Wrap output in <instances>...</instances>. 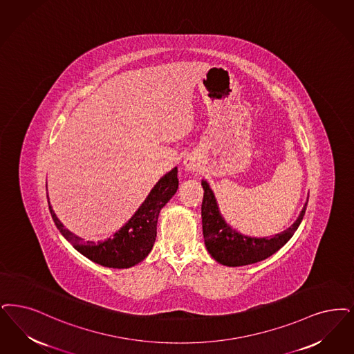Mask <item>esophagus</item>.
<instances>
[{
	"instance_id": "obj_1",
	"label": "esophagus",
	"mask_w": 354,
	"mask_h": 354,
	"mask_svg": "<svg viewBox=\"0 0 354 354\" xmlns=\"http://www.w3.org/2000/svg\"><path fill=\"white\" fill-rule=\"evenodd\" d=\"M184 167H185V170L198 171V163L194 158L189 156V158H187V159L184 160Z\"/></svg>"
}]
</instances>
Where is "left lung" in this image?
I'll use <instances>...</instances> for the list:
<instances>
[{
    "instance_id": "left-lung-1",
    "label": "left lung",
    "mask_w": 354,
    "mask_h": 354,
    "mask_svg": "<svg viewBox=\"0 0 354 354\" xmlns=\"http://www.w3.org/2000/svg\"><path fill=\"white\" fill-rule=\"evenodd\" d=\"M201 185L204 189V198L201 204V223L207 250L218 263L230 268L252 265L277 253L294 236L295 230L304 217L308 203L307 200L297 221L286 230L270 237H250L227 225V221L220 213L209 184L205 180H201Z\"/></svg>"
}]
</instances>
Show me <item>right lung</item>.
<instances>
[{"instance_id": "obj_1", "label": "right lung", "mask_w": 354, "mask_h": 354, "mask_svg": "<svg viewBox=\"0 0 354 354\" xmlns=\"http://www.w3.org/2000/svg\"><path fill=\"white\" fill-rule=\"evenodd\" d=\"M178 185V169L175 167L158 180L137 212L113 237L99 242L84 241L66 229L54 212L47 194L48 209L59 232L79 253L105 268L127 269L140 263L151 252L156 242L158 216L176 194Z\"/></svg>"}]
</instances>
